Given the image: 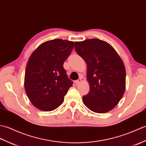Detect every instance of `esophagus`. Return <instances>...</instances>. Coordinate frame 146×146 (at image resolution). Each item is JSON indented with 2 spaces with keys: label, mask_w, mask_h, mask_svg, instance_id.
Wrapping results in <instances>:
<instances>
[{
  "label": "esophagus",
  "mask_w": 146,
  "mask_h": 146,
  "mask_svg": "<svg viewBox=\"0 0 146 146\" xmlns=\"http://www.w3.org/2000/svg\"><path fill=\"white\" fill-rule=\"evenodd\" d=\"M80 82H81V79H79L78 80H77L75 81V83L76 85H79V84L80 83Z\"/></svg>",
  "instance_id": "obj_1"
}]
</instances>
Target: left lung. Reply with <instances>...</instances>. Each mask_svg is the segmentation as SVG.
Here are the masks:
<instances>
[{
	"label": "left lung",
	"mask_w": 146,
	"mask_h": 146,
	"mask_svg": "<svg viewBox=\"0 0 146 146\" xmlns=\"http://www.w3.org/2000/svg\"><path fill=\"white\" fill-rule=\"evenodd\" d=\"M76 52L86 62L90 90L82 97L87 108L106 113L117 105L125 89V69L121 57L106 42L92 38L75 42Z\"/></svg>",
	"instance_id": "8db88e82"
}]
</instances>
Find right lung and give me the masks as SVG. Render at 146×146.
I'll use <instances>...</instances> for the list:
<instances>
[{
  "mask_svg": "<svg viewBox=\"0 0 146 146\" xmlns=\"http://www.w3.org/2000/svg\"><path fill=\"white\" fill-rule=\"evenodd\" d=\"M74 47V42L62 39L41 44L29 57L24 87L29 99L38 109L51 111L64 102L72 86L63 64Z\"/></svg>",
  "mask_w": 146,
  "mask_h": 146,
  "instance_id": "add662e5",
  "label": "right lung"
}]
</instances>
